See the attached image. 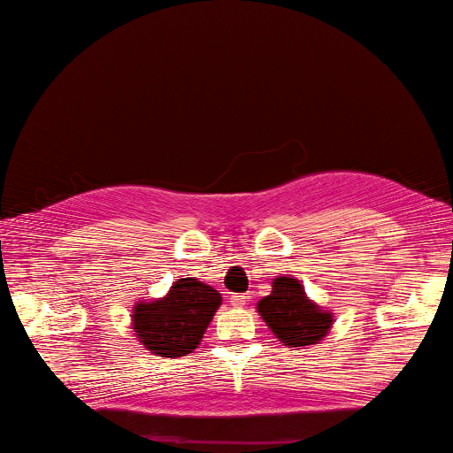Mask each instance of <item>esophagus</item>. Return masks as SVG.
<instances>
[{
	"instance_id": "esophagus-1",
	"label": "esophagus",
	"mask_w": 453,
	"mask_h": 453,
	"mask_svg": "<svg viewBox=\"0 0 453 453\" xmlns=\"http://www.w3.org/2000/svg\"><path fill=\"white\" fill-rule=\"evenodd\" d=\"M229 300H232V305L243 307L247 303V300H249V296H245V294H234L232 297H229Z\"/></svg>"
}]
</instances>
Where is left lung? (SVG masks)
I'll return each mask as SVG.
<instances>
[{
    "instance_id": "1",
    "label": "left lung",
    "mask_w": 453,
    "mask_h": 453,
    "mask_svg": "<svg viewBox=\"0 0 453 453\" xmlns=\"http://www.w3.org/2000/svg\"><path fill=\"white\" fill-rule=\"evenodd\" d=\"M257 310L276 339L290 349L317 344L333 325V313L313 303L292 276L274 278L273 292L257 303Z\"/></svg>"
}]
</instances>
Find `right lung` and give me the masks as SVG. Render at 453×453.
I'll use <instances>...</instances> for the list:
<instances>
[{
	"label": "right lung",
	"instance_id": "obj_1",
	"mask_svg": "<svg viewBox=\"0 0 453 453\" xmlns=\"http://www.w3.org/2000/svg\"><path fill=\"white\" fill-rule=\"evenodd\" d=\"M219 303L221 296L211 286L198 278H180L165 297L134 307V333L163 358L187 356L200 344Z\"/></svg>",
	"mask_w": 453,
	"mask_h": 453
}]
</instances>
